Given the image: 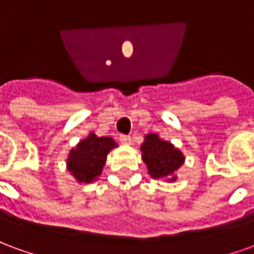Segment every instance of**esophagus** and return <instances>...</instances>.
Segmentation results:
<instances>
[{
    "instance_id": "obj_1",
    "label": "esophagus",
    "mask_w": 254,
    "mask_h": 254,
    "mask_svg": "<svg viewBox=\"0 0 254 254\" xmlns=\"http://www.w3.org/2000/svg\"><path fill=\"white\" fill-rule=\"evenodd\" d=\"M120 141L124 145H130L132 144V138H130V136H127V134H121L120 136Z\"/></svg>"
}]
</instances>
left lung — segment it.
Here are the masks:
<instances>
[{
    "mask_svg": "<svg viewBox=\"0 0 254 254\" xmlns=\"http://www.w3.org/2000/svg\"><path fill=\"white\" fill-rule=\"evenodd\" d=\"M140 148L149 176L155 180L167 178V181H176V171L185 162V156L180 149L169 141L162 140L156 133H148Z\"/></svg>",
    "mask_w": 254,
    "mask_h": 254,
    "instance_id": "8db88e82",
    "label": "left lung"
}]
</instances>
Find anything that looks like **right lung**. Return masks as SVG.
<instances>
[{
  "instance_id": "right-lung-1",
  "label": "right lung",
  "mask_w": 254,
  "mask_h": 254,
  "mask_svg": "<svg viewBox=\"0 0 254 254\" xmlns=\"http://www.w3.org/2000/svg\"><path fill=\"white\" fill-rule=\"evenodd\" d=\"M116 147L111 137H98L95 133H89L88 137L70 149L66 160L67 170L77 182H94L102 174L107 154Z\"/></svg>"
}]
</instances>
